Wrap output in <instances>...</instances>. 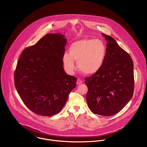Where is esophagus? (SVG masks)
I'll return each mask as SVG.
<instances>
[{
	"label": "esophagus",
	"mask_w": 147,
	"mask_h": 147,
	"mask_svg": "<svg viewBox=\"0 0 147 147\" xmlns=\"http://www.w3.org/2000/svg\"><path fill=\"white\" fill-rule=\"evenodd\" d=\"M82 82H83L82 80L78 79L77 80V82H76V84H81Z\"/></svg>",
	"instance_id": "esophagus-1"
}]
</instances>
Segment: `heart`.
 I'll use <instances>...</instances> for the list:
<instances>
[{
    "label": "heart",
    "instance_id": "heart-1",
    "mask_svg": "<svg viewBox=\"0 0 147 147\" xmlns=\"http://www.w3.org/2000/svg\"><path fill=\"white\" fill-rule=\"evenodd\" d=\"M107 53L104 42L99 39H83L74 42L69 48V53L65 52L62 60L65 69L72 74L78 67L83 74L93 75L102 67Z\"/></svg>",
    "mask_w": 147,
    "mask_h": 147
}]
</instances>
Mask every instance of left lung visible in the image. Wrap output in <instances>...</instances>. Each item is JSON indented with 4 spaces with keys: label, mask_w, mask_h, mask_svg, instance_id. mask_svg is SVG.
I'll return each instance as SVG.
<instances>
[{
    "label": "left lung",
    "mask_w": 147,
    "mask_h": 147,
    "mask_svg": "<svg viewBox=\"0 0 147 147\" xmlns=\"http://www.w3.org/2000/svg\"><path fill=\"white\" fill-rule=\"evenodd\" d=\"M102 35L107 42L106 57L98 72L84 78L88 87L86 100L94 114L111 116L119 112L133 96V63L113 37Z\"/></svg>",
    "instance_id": "1"
}]
</instances>
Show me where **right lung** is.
<instances>
[{"mask_svg":"<svg viewBox=\"0 0 147 147\" xmlns=\"http://www.w3.org/2000/svg\"><path fill=\"white\" fill-rule=\"evenodd\" d=\"M67 39L59 33L48 34L35 45L25 48L14 73V84L24 104L43 116L59 113L77 78L68 75L62 57Z\"/></svg>","mask_w":147,"mask_h":147,"instance_id":"obj_1","label":"right lung"}]
</instances>
